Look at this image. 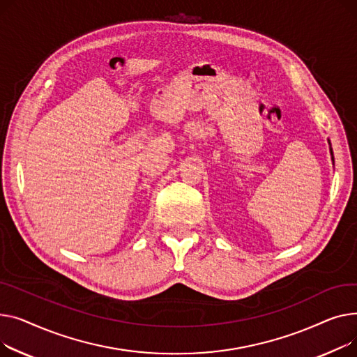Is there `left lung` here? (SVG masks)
I'll return each instance as SVG.
<instances>
[{"mask_svg":"<svg viewBox=\"0 0 357 357\" xmlns=\"http://www.w3.org/2000/svg\"><path fill=\"white\" fill-rule=\"evenodd\" d=\"M328 145H330V154H331V160H333V162H334V157H333V149H331V144H330V141H328Z\"/></svg>","mask_w":357,"mask_h":357,"instance_id":"8db88e82","label":"left lung"}]
</instances>
